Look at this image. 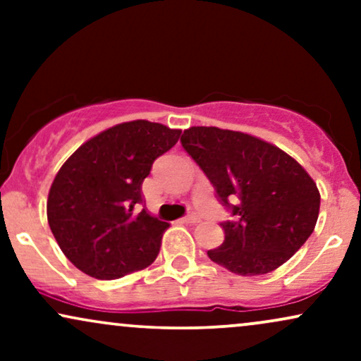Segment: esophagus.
Segmentation results:
<instances>
[{
  "instance_id": "obj_1",
  "label": "esophagus",
  "mask_w": 361,
  "mask_h": 361,
  "mask_svg": "<svg viewBox=\"0 0 361 361\" xmlns=\"http://www.w3.org/2000/svg\"><path fill=\"white\" fill-rule=\"evenodd\" d=\"M198 221H200V217H198V215L195 214V212L185 215V217H183V222H186V224H195V222H198Z\"/></svg>"
}]
</instances>
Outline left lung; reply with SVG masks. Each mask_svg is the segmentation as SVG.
Returning <instances> with one entry per match:
<instances>
[{"label": "left lung", "mask_w": 361, "mask_h": 361, "mask_svg": "<svg viewBox=\"0 0 361 361\" xmlns=\"http://www.w3.org/2000/svg\"><path fill=\"white\" fill-rule=\"evenodd\" d=\"M181 146L233 217L221 222L224 243L207 251L214 263L243 276L264 275L307 241L316 227L321 195L287 152L217 127H190L181 135Z\"/></svg>", "instance_id": "1"}]
</instances>
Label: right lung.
<instances>
[{"instance_id": "right-lung-1", "label": "right lung", "mask_w": 361, "mask_h": 361, "mask_svg": "<svg viewBox=\"0 0 361 361\" xmlns=\"http://www.w3.org/2000/svg\"><path fill=\"white\" fill-rule=\"evenodd\" d=\"M180 134L147 120L118 123L62 164L49 192L47 221L66 258L82 273L114 280L156 259L169 224L140 209L142 181Z\"/></svg>"}]
</instances>
